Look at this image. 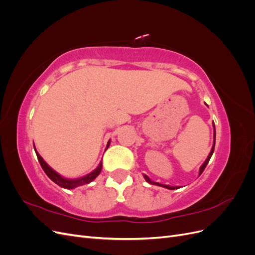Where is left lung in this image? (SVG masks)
Returning <instances> with one entry per match:
<instances>
[{
  "label": "left lung",
  "instance_id": "obj_1",
  "mask_svg": "<svg viewBox=\"0 0 255 255\" xmlns=\"http://www.w3.org/2000/svg\"><path fill=\"white\" fill-rule=\"evenodd\" d=\"M213 126H214V144H213V148H212V150H211L210 154H208V156H207L206 160L204 161L203 165H202L201 167H200L199 175H201V173L204 171V169H205L206 165L208 164V161H210V159H211V157H212V155H213V153H214V149H215V142H216V129H215V125H213ZM143 176H144V180H145L146 182L150 183V184H153V185H157V186L165 187V188H167V189H177V188H180V186H169V185H164V184H159V183H156V182H153V181H151V180L149 179V176H146L145 174H143Z\"/></svg>",
  "mask_w": 255,
  "mask_h": 255
}]
</instances>
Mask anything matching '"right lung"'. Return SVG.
<instances>
[{
	"instance_id": "obj_1",
	"label": "right lung",
	"mask_w": 255,
	"mask_h": 255,
	"mask_svg": "<svg viewBox=\"0 0 255 255\" xmlns=\"http://www.w3.org/2000/svg\"><path fill=\"white\" fill-rule=\"evenodd\" d=\"M109 145H110V141H109V143H107V148H109ZM34 149H35V145H34ZM35 152H36L37 158H38V160H39L40 166L42 167L45 174H47L54 183H56L58 186L66 188V189H72V188H75L78 186H81V185L90 183L91 181H94L96 179V177L100 174V172H101V170H102V163H100L99 166L95 169L94 171L90 172L87 175L83 176V177H80V179H75V180L65 179V177H63L60 174H58L56 171H54L53 169L47 163H45L43 158L39 155V153L36 151V149H35Z\"/></svg>"
}]
</instances>
